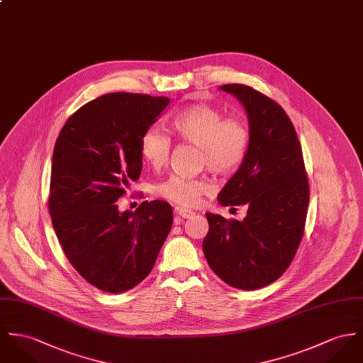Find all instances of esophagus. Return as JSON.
<instances>
[{"label": "esophagus", "instance_id": "obj_1", "mask_svg": "<svg viewBox=\"0 0 363 363\" xmlns=\"http://www.w3.org/2000/svg\"><path fill=\"white\" fill-rule=\"evenodd\" d=\"M174 211H175V214H177L178 217H182V218H191V217L195 216L194 211L186 210V208H182V207H175Z\"/></svg>", "mask_w": 363, "mask_h": 363}]
</instances>
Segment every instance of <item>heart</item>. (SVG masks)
Here are the masks:
<instances>
[{
	"label": "heart",
	"instance_id": "1",
	"mask_svg": "<svg viewBox=\"0 0 363 363\" xmlns=\"http://www.w3.org/2000/svg\"><path fill=\"white\" fill-rule=\"evenodd\" d=\"M171 130L178 140L199 149V163L211 172L225 175L240 167L246 159L250 131L247 125L232 117H223L218 109L197 104L185 108L171 118ZM171 152V140L157 127H149L140 137V155L152 167H163ZM213 186L206 178L169 175L159 182L153 192L182 207H195Z\"/></svg>",
	"mask_w": 363,
	"mask_h": 363
}]
</instances>
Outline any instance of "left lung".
Wrapping results in <instances>:
<instances>
[{"mask_svg": "<svg viewBox=\"0 0 363 363\" xmlns=\"http://www.w3.org/2000/svg\"><path fill=\"white\" fill-rule=\"evenodd\" d=\"M221 89L243 104L250 145L218 201L245 204L247 216L239 221L206 213L210 228L203 252L220 279L255 290L279 279L301 243L309 203L307 171L294 125L278 102L243 84Z\"/></svg>", "mask_w": 363, "mask_h": 363, "instance_id": "left-lung-1", "label": "left lung"}]
</instances>
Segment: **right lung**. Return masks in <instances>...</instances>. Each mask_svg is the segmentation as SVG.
Returning a JSON list of instances; mask_svg holds the SVG:
<instances>
[{
	"instance_id": "right-lung-1",
	"label": "right lung",
	"mask_w": 363,
	"mask_h": 363,
	"mask_svg": "<svg viewBox=\"0 0 363 363\" xmlns=\"http://www.w3.org/2000/svg\"><path fill=\"white\" fill-rule=\"evenodd\" d=\"M169 98L112 92L83 105L55 142L48 208L73 268L94 287L123 293L145 279L172 225L164 200L120 213L142 171L140 137Z\"/></svg>"
}]
</instances>
